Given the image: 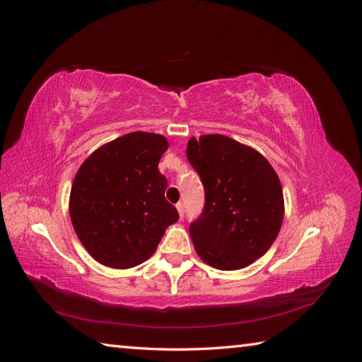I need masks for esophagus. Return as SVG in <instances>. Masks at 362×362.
<instances>
[{
  "instance_id": "esophagus-1",
  "label": "esophagus",
  "mask_w": 362,
  "mask_h": 362,
  "mask_svg": "<svg viewBox=\"0 0 362 362\" xmlns=\"http://www.w3.org/2000/svg\"><path fill=\"white\" fill-rule=\"evenodd\" d=\"M177 210H178V213H180V217L182 218V216H184V204H182V202H178V204H177Z\"/></svg>"
}]
</instances>
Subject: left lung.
<instances>
[{
  "label": "left lung",
  "mask_w": 362,
  "mask_h": 362,
  "mask_svg": "<svg viewBox=\"0 0 362 362\" xmlns=\"http://www.w3.org/2000/svg\"><path fill=\"white\" fill-rule=\"evenodd\" d=\"M187 158L205 192L190 223L198 255L218 270H237L262 257L284 218L278 175L259 152L222 134L192 137Z\"/></svg>",
  "instance_id": "8db88e82"
}]
</instances>
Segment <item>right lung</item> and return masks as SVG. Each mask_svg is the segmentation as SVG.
I'll return each mask as SVG.
<instances>
[{
    "label": "right lung",
    "instance_id": "right-lung-1",
    "mask_svg": "<svg viewBox=\"0 0 362 362\" xmlns=\"http://www.w3.org/2000/svg\"><path fill=\"white\" fill-rule=\"evenodd\" d=\"M169 145L160 134H125L96 149L75 175L69 214L76 235L101 264L129 269L148 259L180 218L164 198L158 161Z\"/></svg>",
    "mask_w": 362,
    "mask_h": 362
}]
</instances>
